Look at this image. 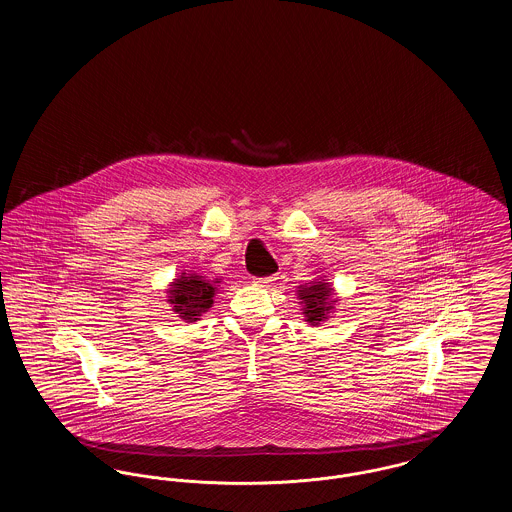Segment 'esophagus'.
Returning a JSON list of instances; mask_svg holds the SVG:
<instances>
[{
  "instance_id": "1",
  "label": "esophagus",
  "mask_w": 512,
  "mask_h": 512,
  "mask_svg": "<svg viewBox=\"0 0 512 512\" xmlns=\"http://www.w3.org/2000/svg\"><path fill=\"white\" fill-rule=\"evenodd\" d=\"M273 281H275V277H273V275H268V277H258V279H256V283H258V285H262V287H270Z\"/></svg>"
}]
</instances>
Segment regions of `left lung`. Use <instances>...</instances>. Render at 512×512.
<instances>
[{
    "label": "left lung",
    "mask_w": 512,
    "mask_h": 512,
    "mask_svg": "<svg viewBox=\"0 0 512 512\" xmlns=\"http://www.w3.org/2000/svg\"><path fill=\"white\" fill-rule=\"evenodd\" d=\"M330 293L332 289L328 287V283H310V285H301L299 287V297L303 299L305 305V316L310 324H320L326 318V312L332 310V305L336 301H330Z\"/></svg>",
    "instance_id": "left-lung-1"
}]
</instances>
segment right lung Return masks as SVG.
<instances>
[{
	"instance_id": "right-lung-1",
	"label": "right lung",
	"mask_w": 512,
	"mask_h": 512,
	"mask_svg": "<svg viewBox=\"0 0 512 512\" xmlns=\"http://www.w3.org/2000/svg\"><path fill=\"white\" fill-rule=\"evenodd\" d=\"M219 283V281H213ZM215 289L209 281H205L202 275H180V279H176L172 283L171 289L167 291L169 303L172 310L184 320V322H196L198 316H202L207 308L213 305V295Z\"/></svg>"
}]
</instances>
